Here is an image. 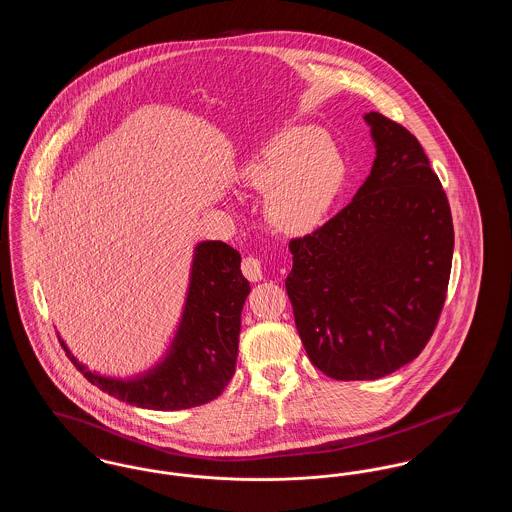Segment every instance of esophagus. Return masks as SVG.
I'll return each instance as SVG.
<instances>
[{
  "mask_svg": "<svg viewBox=\"0 0 512 512\" xmlns=\"http://www.w3.org/2000/svg\"><path fill=\"white\" fill-rule=\"evenodd\" d=\"M242 272H244L245 278L251 280V282H259L263 280V267H261V259L257 257H245L242 261Z\"/></svg>",
  "mask_w": 512,
  "mask_h": 512,
  "instance_id": "esophagus-1",
  "label": "esophagus"
}]
</instances>
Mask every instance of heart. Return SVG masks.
I'll list each match as a JSON object with an SVG mask.
<instances>
[{"label":"heart","instance_id":"heart-1","mask_svg":"<svg viewBox=\"0 0 512 512\" xmlns=\"http://www.w3.org/2000/svg\"><path fill=\"white\" fill-rule=\"evenodd\" d=\"M343 176L338 151L305 126L276 132L240 169L245 188L267 192L265 220L284 236H303L317 228L340 194Z\"/></svg>","mask_w":512,"mask_h":512}]
</instances>
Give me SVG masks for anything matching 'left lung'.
<instances>
[{
	"mask_svg": "<svg viewBox=\"0 0 512 512\" xmlns=\"http://www.w3.org/2000/svg\"><path fill=\"white\" fill-rule=\"evenodd\" d=\"M376 157L334 219L290 242L286 278L299 338L334 380H376L411 363L438 324L453 261V219L413 134L370 111Z\"/></svg>",
	"mask_w": 512,
	"mask_h": 512,
	"instance_id": "obj_1",
	"label": "left lung"
}]
</instances>
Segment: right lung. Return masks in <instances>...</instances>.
Here are the masks:
<instances>
[{
	"label": "right lung",
	"instance_id": "add662e5",
	"mask_svg": "<svg viewBox=\"0 0 512 512\" xmlns=\"http://www.w3.org/2000/svg\"><path fill=\"white\" fill-rule=\"evenodd\" d=\"M240 253L224 242L195 245L182 318L161 363L134 378L103 376L82 365L65 341L67 357L88 382L140 409L180 411L219 397L232 380L238 357L242 309L249 282Z\"/></svg>",
	"mask_w": 512,
	"mask_h": 512
}]
</instances>
